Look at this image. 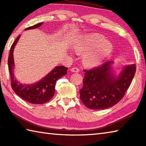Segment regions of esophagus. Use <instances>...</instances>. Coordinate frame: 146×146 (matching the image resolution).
<instances>
[{"mask_svg": "<svg viewBox=\"0 0 146 146\" xmlns=\"http://www.w3.org/2000/svg\"><path fill=\"white\" fill-rule=\"evenodd\" d=\"M71 72H74V73H78L80 71V70L78 68H72L71 69Z\"/></svg>", "mask_w": 146, "mask_h": 146, "instance_id": "34e87169", "label": "esophagus"}]
</instances>
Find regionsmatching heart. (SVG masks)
Here are the masks:
<instances>
[{
  "label": "heart",
  "instance_id": "obj_1",
  "mask_svg": "<svg viewBox=\"0 0 146 146\" xmlns=\"http://www.w3.org/2000/svg\"><path fill=\"white\" fill-rule=\"evenodd\" d=\"M73 49L83 54L82 61L88 67H95L103 62L112 51V46L98 34L86 35L73 43Z\"/></svg>",
  "mask_w": 146,
  "mask_h": 146
}]
</instances>
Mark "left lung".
I'll use <instances>...</instances> for the list:
<instances>
[{
  "mask_svg": "<svg viewBox=\"0 0 146 146\" xmlns=\"http://www.w3.org/2000/svg\"><path fill=\"white\" fill-rule=\"evenodd\" d=\"M106 62L90 70H84L85 76L80 98L84 105L91 110L112 107L122 99L136 72L135 64L123 68L118 76L113 75L111 64Z\"/></svg>",
  "mask_w": 146,
  "mask_h": 146,
  "instance_id": "obj_1",
  "label": "left lung"
}]
</instances>
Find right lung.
<instances>
[{
    "label": "right lung",
    "mask_w": 146,
    "mask_h": 146,
    "mask_svg": "<svg viewBox=\"0 0 146 146\" xmlns=\"http://www.w3.org/2000/svg\"><path fill=\"white\" fill-rule=\"evenodd\" d=\"M44 23L35 24L33 26L28 27L25 30L31 29H35L42 25ZM21 35L18 36L14 42L11 45L10 52L8 57V68L11 78V88L19 97L22 99L29 103L35 104H42L48 102L53 97L55 94V88L56 81L62 76L66 75L68 68L64 66H56L53 70L43 78L39 82L33 84H20L15 78L13 75L14 60L13 49L18 42Z\"/></svg>",
    "instance_id": "1"
}]
</instances>
